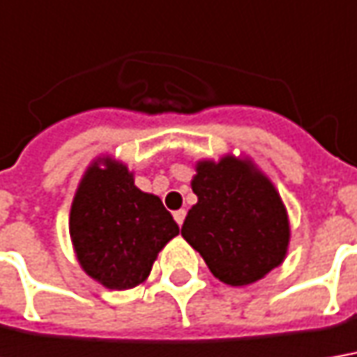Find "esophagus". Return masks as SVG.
<instances>
[{
  "label": "esophagus",
  "instance_id": "esophagus-1",
  "mask_svg": "<svg viewBox=\"0 0 357 357\" xmlns=\"http://www.w3.org/2000/svg\"><path fill=\"white\" fill-rule=\"evenodd\" d=\"M174 219H176V222L181 227V225H183V220H185V209L174 211Z\"/></svg>",
  "mask_w": 357,
  "mask_h": 357
}]
</instances>
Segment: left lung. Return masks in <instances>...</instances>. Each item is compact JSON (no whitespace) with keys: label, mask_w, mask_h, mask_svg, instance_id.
<instances>
[{"label":"left lung","mask_w":357,"mask_h":357,"mask_svg":"<svg viewBox=\"0 0 357 357\" xmlns=\"http://www.w3.org/2000/svg\"><path fill=\"white\" fill-rule=\"evenodd\" d=\"M197 205L181 227L227 285H248L278 268L289 244L287 213L270 179L246 162L222 158L201 162L191 181Z\"/></svg>","instance_id":"left-lung-1"}]
</instances>
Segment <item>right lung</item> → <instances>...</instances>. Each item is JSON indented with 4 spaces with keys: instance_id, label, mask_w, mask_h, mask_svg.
Instances as JSON below:
<instances>
[{
    "instance_id": "1",
    "label": "right lung",
    "mask_w": 357,
    "mask_h": 357,
    "mask_svg": "<svg viewBox=\"0 0 357 357\" xmlns=\"http://www.w3.org/2000/svg\"><path fill=\"white\" fill-rule=\"evenodd\" d=\"M93 164L79 183L70 234L82 268L109 289H130L146 280L158 252L179 234L156 195L142 193L123 164Z\"/></svg>"
}]
</instances>
